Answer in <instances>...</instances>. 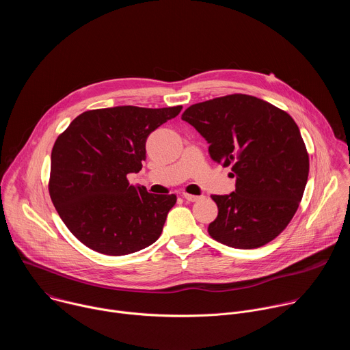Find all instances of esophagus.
I'll return each instance as SVG.
<instances>
[{
	"mask_svg": "<svg viewBox=\"0 0 350 350\" xmlns=\"http://www.w3.org/2000/svg\"><path fill=\"white\" fill-rule=\"evenodd\" d=\"M183 198H184V199H187L188 202H196V201H199V199L202 198V195L199 196V195H192V193H187V192H184V193H183Z\"/></svg>",
	"mask_w": 350,
	"mask_h": 350,
	"instance_id": "1",
	"label": "esophagus"
}]
</instances>
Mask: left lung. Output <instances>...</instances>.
<instances>
[{"label": "left lung", "mask_w": 350, "mask_h": 350, "mask_svg": "<svg viewBox=\"0 0 350 350\" xmlns=\"http://www.w3.org/2000/svg\"><path fill=\"white\" fill-rule=\"evenodd\" d=\"M183 120L209 142L211 158L231 166L235 191L212 195L219 213L209 235L231 247L254 249L292 220L309 176V154L295 120L246 94L193 104Z\"/></svg>", "instance_id": "8db88e82"}]
</instances>
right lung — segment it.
Returning <instances> with one entry per match:
<instances>
[{
    "instance_id": "obj_1",
    "label": "right lung",
    "mask_w": 350,
    "mask_h": 350,
    "mask_svg": "<svg viewBox=\"0 0 350 350\" xmlns=\"http://www.w3.org/2000/svg\"><path fill=\"white\" fill-rule=\"evenodd\" d=\"M183 107H115L79 115L51 152L49 196L69 231L99 254L122 256L154 243L177 196L131 185L148 135Z\"/></svg>"
}]
</instances>
